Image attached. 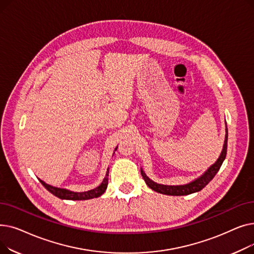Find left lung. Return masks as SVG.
Returning <instances> with one entry per match:
<instances>
[{"label":"left lung","mask_w":254,"mask_h":254,"mask_svg":"<svg viewBox=\"0 0 254 254\" xmlns=\"http://www.w3.org/2000/svg\"><path fill=\"white\" fill-rule=\"evenodd\" d=\"M226 149H228V127L225 128V139H224V144H223V148L222 151L218 157L215 164H213L205 173L201 176L196 178L195 180L184 184V185H164V184H158L152 180H150L144 171L141 169V175L149 188L159 193L167 194V195H188L193 192H197L199 190H202L205 186L214 178L216 175V173L219 171L224 158L226 156Z\"/></svg>","instance_id":"obj_1"}]
</instances>
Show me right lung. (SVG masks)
<instances>
[{
    "mask_svg": "<svg viewBox=\"0 0 254 254\" xmlns=\"http://www.w3.org/2000/svg\"><path fill=\"white\" fill-rule=\"evenodd\" d=\"M117 148H115L116 150ZM108 174H109V168L108 171L106 173V176L104 178V180L102 181V183L98 186V188L87 190V191H83V192H74L68 190L64 189H60V188H55V186H51L47 183H45L44 181H42L41 179H39V181L43 184L44 188L51 192L52 194H55L56 196L62 198V199H73V201H83V199H90L93 197H98L100 195H102L105 190H107V186H108Z\"/></svg>",
    "mask_w": 254,
    "mask_h": 254,
    "instance_id": "obj_1",
    "label": "right lung"
}]
</instances>
